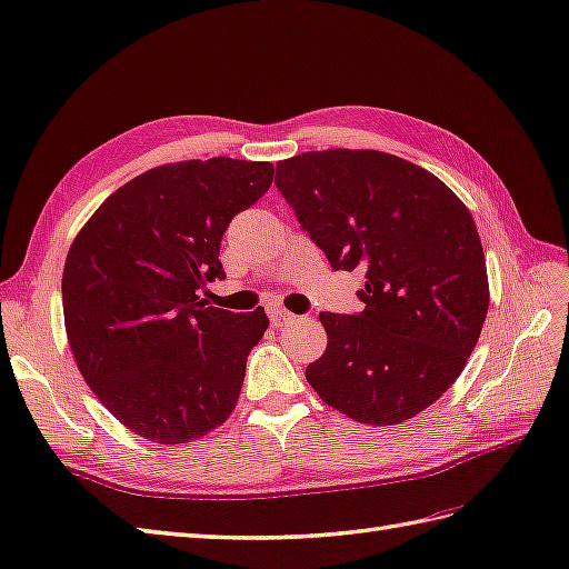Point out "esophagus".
Masks as SVG:
<instances>
[{"mask_svg": "<svg viewBox=\"0 0 569 569\" xmlns=\"http://www.w3.org/2000/svg\"><path fill=\"white\" fill-rule=\"evenodd\" d=\"M269 317H271V322H273V325H281V322L290 320V317H293V315H290L286 308H279V306H276V308H271V310H269Z\"/></svg>", "mask_w": 569, "mask_h": 569, "instance_id": "1", "label": "esophagus"}]
</instances>
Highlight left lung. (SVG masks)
I'll use <instances>...</instances> for the list:
<instances>
[{
	"mask_svg": "<svg viewBox=\"0 0 569 569\" xmlns=\"http://www.w3.org/2000/svg\"><path fill=\"white\" fill-rule=\"evenodd\" d=\"M276 187L335 271L366 269L356 315L320 312L315 392L363 425L392 427L441 398L478 345L490 286L478 228L441 179L378 150L302 152Z\"/></svg>",
	"mask_w": 569,
	"mask_h": 569,
	"instance_id": "1",
	"label": "left lung"
}]
</instances>
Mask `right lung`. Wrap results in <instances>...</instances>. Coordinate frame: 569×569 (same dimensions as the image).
I'll list each match as a JSON object with an SVG mask.
<instances>
[{
  "mask_svg": "<svg viewBox=\"0 0 569 569\" xmlns=\"http://www.w3.org/2000/svg\"><path fill=\"white\" fill-rule=\"evenodd\" d=\"M271 181V162L162 164L113 191L74 237L62 310L77 368L142 439L189 443L232 415L269 317L213 308L198 290L224 279L222 234Z\"/></svg>",
  "mask_w": 569,
  "mask_h": 569,
  "instance_id": "1",
  "label": "right lung"
}]
</instances>
